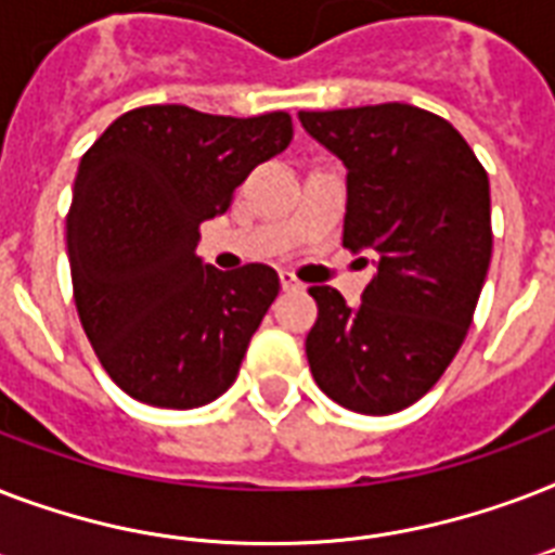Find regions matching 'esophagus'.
I'll return each mask as SVG.
<instances>
[{"instance_id":"1","label":"esophagus","mask_w":555,"mask_h":555,"mask_svg":"<svg viewBox=\"0 0 555 555\" xmlns=\"http://www.w3.org/2000/svg\"><path fill=\"white\" fill-rule=\"evenodd\" d=\"M279 282H282L285 291H299V287H302V282H299L291 270H282V273H279Z\"/></svg>"}]
</instances>
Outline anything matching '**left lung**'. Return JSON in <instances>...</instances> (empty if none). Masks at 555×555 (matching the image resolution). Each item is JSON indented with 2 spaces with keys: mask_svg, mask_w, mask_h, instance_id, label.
<instances>
[{
  "mask_svg": "<svg viewBox=\"0 0 555 555\" xmlns=\"http://www.w3.org/2000/svg\"><path fill=\"white\" fill-rule=\"evenodd\" d=\"M348 169L343 244L371 250L363 302L313 285L317 386L360 414L421 400L452 363L490 270V178L455 126L409 103L299 112Z\"/></svg>",
  "mask_w": 555,
  "mask_h": 555,
  "instance_id": "8db88e82",
  "label": "left lung"
}]
</instances>
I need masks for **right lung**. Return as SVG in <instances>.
I'll use <instances>...</instances> for the list:
<instances>
[{
  "instance_id": "1",
  "label": "right lung",
  "mask_w": 555,
  "mask_h": 555,
  "mask_svg": "<svg viewBox=\"0 0 555 555\" xmlns=\"http://www.w3.org/2000/svg\"><path fill=\"white\" fill-rule=\"evenodd\" d=\"M291 138L287 112L141 106L82 155L65 218L74 305L129 397L195 409L233 386L279 276L268 264H204L198 227L227 212L235 186Z\"/></svg>"
}]
</instances>
